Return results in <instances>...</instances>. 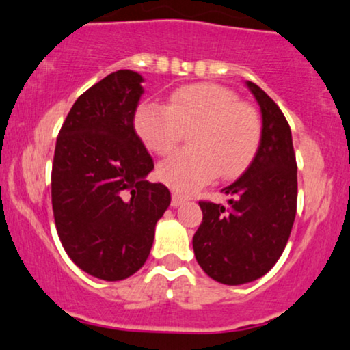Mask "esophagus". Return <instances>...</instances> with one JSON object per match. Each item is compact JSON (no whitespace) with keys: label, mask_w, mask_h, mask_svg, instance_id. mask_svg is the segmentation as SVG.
<instances>
[{"label":"esophagus","mask_w":350,"mask_h":350,"mask_svg":"<svg viewBox=\"0 0 350 350\" xmlns=\"http://www.w3.org/2000/svg\"><path fill=\"white\" fill-rule=\"evenodd\" d=\"M183 201H185L183 196H180L178 193H172V206H174V208H176V206L182 204Z\"/></svg>","instance_id":"esophagus-1"}]
</instances>
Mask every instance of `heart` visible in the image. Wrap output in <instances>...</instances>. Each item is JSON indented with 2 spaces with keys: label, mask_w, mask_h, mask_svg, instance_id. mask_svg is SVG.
Instances as JSON below:
<instances>
[{
  "label": "heart",
  "mask_w": 350,
  "mask_h": 350,
  "mask_svg": "<svg viewBox=\"0 0 350 350\" xmlns=\"http://www.w3.org/2000/svg\"><path fill=\"white\" fill-rule=\"evenodd\" d=\"M136 136L150 152L167 155L189 133L188 150L159 163L157 176L174 191L189 195L215 176L235 178L256 157L261 120L234 90L214 83L178 88L168 105L141 102L133 116Z\"/></svg>",
  "instance_id": "1"
}]
</instances>
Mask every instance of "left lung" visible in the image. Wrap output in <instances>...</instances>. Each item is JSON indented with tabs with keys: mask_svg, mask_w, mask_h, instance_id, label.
I'll use <instances>...</instances> for the list:
<instances>
[{
	"mask_svg": "<svg viewBox=\"0 0 350 350\" xmlns=\"http://www.w3.org/2000/svg\"><path fill=\"white\" fill-rule=\"evenodd\" d=\"M260 103L261 144L256 157L222 193L228 208L200 201L202 222L193 237L198 265L227 286L252 282L273 267L286 248L297 213V162L286 116L252 81Z\"/></svg>",
	"mask_w": 350,
	"mask_h": 350,
	"instance_id": "8db88e82",
	"label": "left lung"
}]
</instances>
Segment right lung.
<instances>
[{
	"instance_id": "1",
	"label": "right lung",
	"mask_w": 350,
	"mask_h": 350,
	"mask_svg": "<svg viewBox=\"0 0 350 350\" xmlns=\"http://www.w3.org/2000/svg\"><path fill=\"white\" fill-rule=\"evenodd\" d=\"M141 83L129 70L103 77L79 96L56 137V232L75 265L103 280L142 267L172 200L165 185L146 180L154 161L133 126Z\"/></svg>"
}]
</instances>
